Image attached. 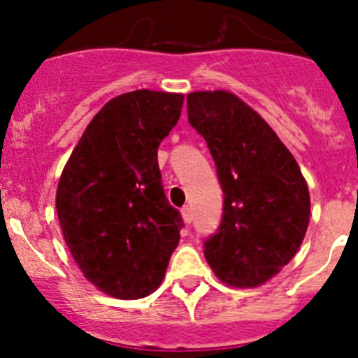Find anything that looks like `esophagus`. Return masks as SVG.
Listing matches in <instances>:
<instances>
[{
  "label": "esophagus",
  "instance_id": "esophagus-1",
  "mask_svg": "<svg viewBox=\"0 0 358 358\" xmlns=\"http://www.w3.org/2000/svg\"><path fill=\"white\" fill-rule=\"evenodd\" d=\"M181 213H182V218H185L186 224H189L192 220H194V208L192 206H185L181 210Z\"/></svg>",
  "mask_w": 358,
  "mask_h": 358
}]
</instances>
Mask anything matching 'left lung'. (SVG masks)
<instances>
[{
  "label": "left lung",
  "instance_id": "1",
  "mask_svg": "<svg viewBox=\"0 0 358 358\" xmlns=\"http://www.w3.org/2000/svg\"><path fill=\"white\" fill-rule=\"evenodd\" d=\"M186 103L224 192L222 220L204 240V256L227 285H262L292 260L305 238V177L276 132L233 93L197 91Z\"/></svg>",
  "mask_w": 358,
  "mask_h": 358
}]
</instances>
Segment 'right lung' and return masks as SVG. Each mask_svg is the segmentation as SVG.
<instances>
[{
    "label": "right lung",
    "instance_id": "obj_1",
    "mask_svg": "<svg viewBox=\"0 0 358 358\" xmlns=\"http://www.w3.org/2000/svg\"><path fill=\"white\" fill-rule=\"evenodd\" d=\"M182 94L138 90L107 102L64 166L57 215L84 276L102 292L138 299L157 289L182 217L161 182L157 147L181 116Z\"/></svg>",
    "mask_w": 358,
    "mask_h": 358
}]
</instances>
